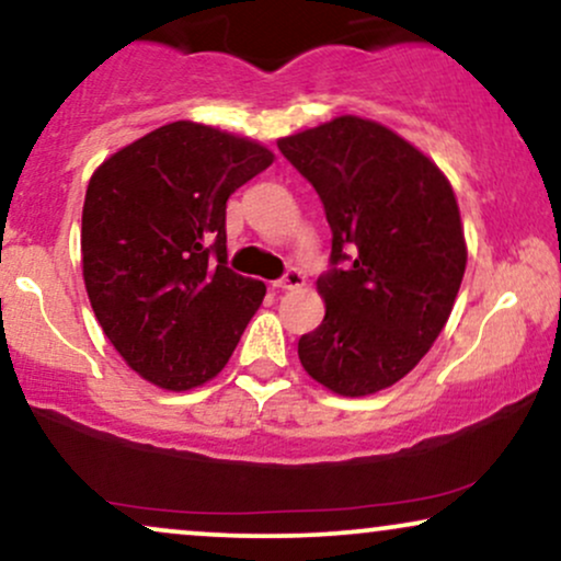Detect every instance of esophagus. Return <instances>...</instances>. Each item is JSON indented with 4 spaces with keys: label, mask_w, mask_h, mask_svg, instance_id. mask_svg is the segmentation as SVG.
Returning <instances> with one entry per match:
<instances>
[{
    "label": "esophagus",
    "mask_w": 561,
    "mask_h": 561,
    "mask_svg": "<svg viewBox=\"0 0 561 561\" xmlns=\"http://www.w3.org/2000/svg\"><path fill=\"white\" fill-rule=\"evenodd\" d=\"M302 282H306V276H302V272H298V268H289V272L282 276L279 282H274V287H279V289H300Z\"/></svg>",
    "instance_id": "obj_1"
}]
</instances>
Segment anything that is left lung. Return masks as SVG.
<instances>
[{"mask_svg": "<svg viewBox=\"0 0 561 561\" xmlns=\"http://www.w3.org/2000/svg\"><path fill=\"white\" fill-rule=\"evenodd\" d=\"M276 146L319 193L332 263L347 261L316 282L327 316L300 336L302 368L340 397L376 394L408 376L449 321L468 263L455 191L421 148L355 114Z\"/></svg>", "mask_w": 561, "mask_h": 561, "instance_id": "left-lung-1", "label": "left lung"}]
</instances>
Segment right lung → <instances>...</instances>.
Segmentation results:
<instances>
[{
    "instance_id": "obj_1",
    "label": "right lung",
    "mask_w": 561,
    "mask_h": 561,
    "mask_svg": "<svg viewBox=\"0 0 561 561\" xmlns=\"http://www.w3.org/2000/svg\"><path fill=\"white\" fill-rule=\"evenodd\" d=\"M259 140L178 119L91 174L80 253L106 340L167 391L204 387L227 366L266 285L227 268V198L266 170Z\"/></svg>"
}]
</instances>
